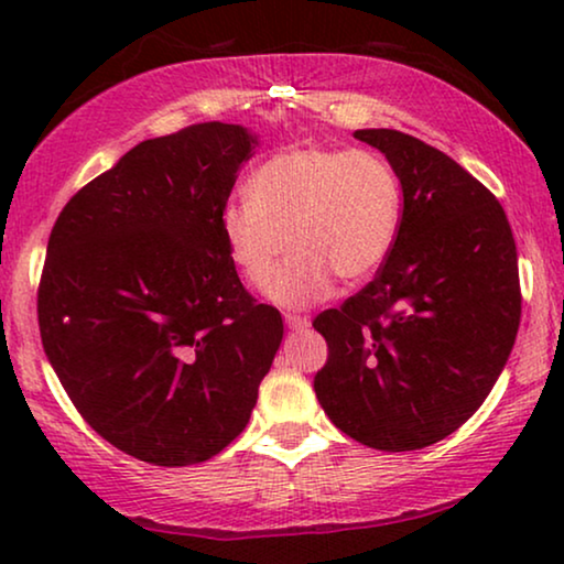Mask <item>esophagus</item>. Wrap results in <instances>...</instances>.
<instances>
[{
    "label": "esophagus",
    "mask_w": 564,
    "mask_h": 564,
    "mask_svg": "<svg viewBox=\"0 0 564 564\" xmlns=\"http://www.w3.org/2000/svg\"><path fill=\"white\" fill-rule=\"evenodd\" d=\"M284 323H288V328L292 330H305L311 328V318H305V315H284Z\"/></svg>",
    "instance_id": "esophagus-1"
}]
</instances>
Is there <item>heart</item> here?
<instances>
[{
  "label": "heart",
  "instance_id": "b5f03b06",
  "mask_svg": "<svg viewBox=\"0 0 564 564\" xmlns=\"http://www.w3.org/2000/svg\"><path fill=\"white\" fill-rule=\"evenodd\" d=\"M403 223V187L382 153L292 145L261 161L249 195L228 199L220 234L253 290H267L288 241L295 253L269 290L274 303L303 307L334 288L359 284L390 257Z\"/></svg>",
  "mask_w": 564,
  "mask_h": 564
}]
</instances>
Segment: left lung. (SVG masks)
I'll use <instances>...</instances> for the list:
<instances>
[{"label":"left lung","mask_w":564,"mask_h":564,"mask_svg":"<svg viewBox=\"0 0 564 564\" xmlns=\"http://www.w3.org/2000/svg\"><path fill=\"white\" fill-rule=\"evenodd\" d=\"M354 138L382 151L403 187V223L375 280L323 311L315 375L336 429L382 452L442 442L503 372L521 321L516 241L503 207L457 161L390 128Z\"/></svg>","instance_id":"left-lung-1"}]
</instances>
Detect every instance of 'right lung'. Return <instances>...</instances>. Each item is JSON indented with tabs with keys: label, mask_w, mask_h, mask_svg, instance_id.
<instances>
[{
	"label": "right lung",
	"mask_w": 564,
	"mask_h": 564,
	"mask_svg": "<svg viewBox=\"0 0 564 564\" xmlns=\"http://www.w3.org/2000/svg\"><path fill=\"white\" fill-rule=\"evenodd\" d=\"M259 141L199 122L130 149L51 230L45 357L82 419L130 457L187 467L246 429L282 315L238 280L220 210Z\"/></svg>",
	"instance_id": "obj_1"
}]
</instances>
